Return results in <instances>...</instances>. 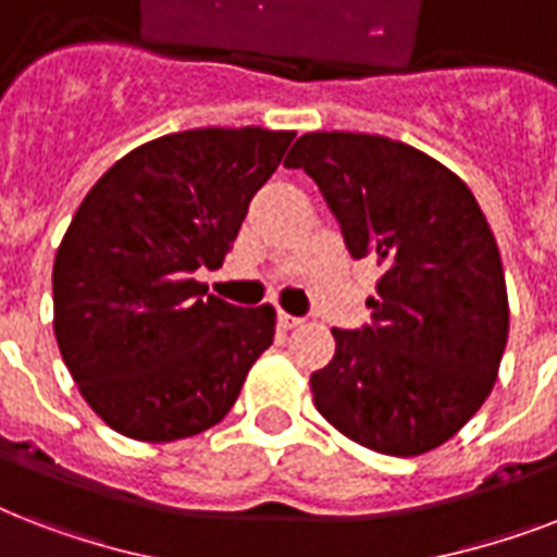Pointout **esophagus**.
I'll return each instance as SVG.
<instances>
[{"mask_svg": "<svg viewBox=\"0 0 557 557\" xmlns=\"http://www.w3.org/2000/svg\"><path fill=\"white\" fill-rule=\"evenodd\" d=\"M277 323L283 326V330H295V326H300V323H304V318H297V314H288V312H280Z\"/></svg>", "mask_w": 557, "mask_h": 557, "instance_id": "34e87169", "label": "esophagus"}]
</instances>
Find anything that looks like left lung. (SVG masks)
Segmentation results:
<instances>
[{"mask_svg": "<svg viewBox=\"0 0 557 557\" xmlns=\"http://www.w3.org/2000/svg\"><path fill=\"white\" fill-rule=\"evenodd\" d=\"M286 168L321 187L349 253L384 271L370 323L332 330L335 356L309 379L318 413L389 457L440 448L488 398L509 338L500 251L474 193L384 135H300Z\"/></svg>", "mask_w": 557, "mask_h": 557, "instance_id": "1", "label": "left lung"}]
</instances>
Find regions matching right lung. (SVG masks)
Listing matches in <instances>:
<instances>
[{"instance_id":"1","label":"right lung","mask_w":557,"mask_h":557,"mask_svg":"<svg viewBox=\"0 0 557 557\" xmlns=\"http://www.w3.org/2000/svg\"><path fill=\"white\" fill-rule=\"evenodd\" d=\"M295 133L187 129L141 144L86 193L54 257V335L83 398L138 442L208 431L274 341V309L225 304L219 269Z\"/></svg>"}]
</instances>
